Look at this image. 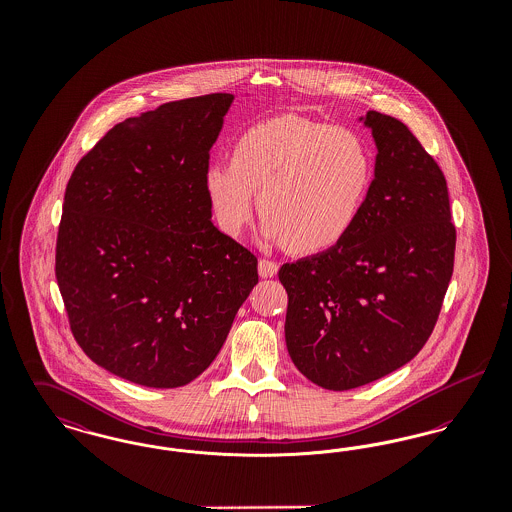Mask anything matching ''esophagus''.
I'll return each instance as SVG.
<instances>
[{"label": "esophagus", "instance_id": "34e87169", "mask_svg": "<svg viewBox=\"0 0 512 512\" xmlns=\"http://www.w3.org/2000/svg\"><path fill=\"white\" fill-rule=\"evenodd\" d=\"M276 272H278V265L274 261H270V259H261L259 261V274L263 278H272Z\"/></svg>", "mask_w": 512, "mask_h": 512}]
</instances>
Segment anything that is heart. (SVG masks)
<instances>
[{
	"instance_id": "obj_1",
	"label": "heart",
	"mask_w": 512,
	"mask_h": 512,
	"mask_svg": "<svg viewBox=\"0 0 512 512\" xmlns=\"http://www.w3.org/2000/svg\"><path fill=\"white\" fill-rule=\"evenodd\" d=\"M372 178V153L357 132L280 117L244 130L232 147V163H211L203 186L224 234L244 232L257 192L268 240L297 253H320L353 230Z\"/></svg>"
}]
</instances>
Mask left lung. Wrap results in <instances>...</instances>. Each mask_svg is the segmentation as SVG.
I'll list each match as a JSON object with an SVG mask.
<instances>
[{
    "label": "left lung",
    "instance_id": "1",
    "mask_svg": "<svg viewBox=\"0 0 512 512\" xmlns=\"http://www.w3.org/2000/svg\"><path fill=\"white\" fill-rule=\"evenodd\" d=\"M378 155L365 209L341 244L286 263V345L326 390L407 365L432 336L453 276L457 230L445 176L413 132L368 111Z\"/></svg>",
    "mask_w": 512,
    "mask_h": 512
}]
</instances>
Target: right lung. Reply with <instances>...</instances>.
I'll list each match as a JSON object with an SVG mask.
<instances>
[{
	"label": "right lung",
	"mask_w": 512,
	"mask_h": 512,
	"mask_svg": "<svg viewBox=\"0 0 512 512\" xmlns=\"http://www.w3.org/2000/svg\"><path fill=\"white\" fill-rule=\"evenodd\" d=\"M232 94L115 124L65 190L55 278L82 351L146 388H180L219 355L257 257L211 222L203 174Z\"/></svg>",
	"instance_id": "add662e5"
}]
</instances>
